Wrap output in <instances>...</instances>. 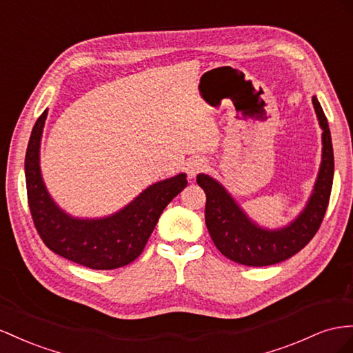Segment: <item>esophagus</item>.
Instances as JSON below:
<instances>
[{
    "instance_id": "1",
    "label": "esophagus",
    "mask_w": 353,
    "mask_h": 353,
    "mask_svg": "<svg viewBox=\"0 0 353 353\" xmlns=\"http://www.w3.org/2000/svg\"><path fill=\"white\" fill-rule=\"evenodd\" d=\"M206 165H205V161L202 160V159H194V160H192L188 163V166H187V174H188V176L190 178H194L200 170H203V168H205Z\"/></svg>"
}]
</instances>
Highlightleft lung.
Segmentation results:
<instances>
[{
	"instance_id": "obj_1",
	"label": "left lung",
	"mask_w": 353,
	"mask_h": 353,
	"mask_svg": "<svg viewBox=\"0 0 353 353\" xmlns=\"http://www.w3.org/2000/svg\"><path fill=\"white\" fill-rule=\"evenodd\" d=\"M319 125L322 128V163L315 190L301 215L282 230L269 232L256 227L234 203L223 185L208 175H197V184L205 190V221L215 246L234 263L251 268H263L288 260L306 246L316 234L328 208L334 153L325 114L318 99L312 98Z\"/></svg>"
}]
</instances>
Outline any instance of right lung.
I'll return each mask as SVG.
<instances>
[{"instance_id":"1","label":"right lung","mask_w":353,"mask_h":353,"mask_svg":"<svg viewBox=\"0 0 353 353\" xmlns=\"http://www.w3.org/2000/svg\"><path fill=\"white\" fill-rule=\"evenodd\" d=\"M47 111L37 119L25 156L28 205L46 246L94 270L123 268L144 251L160 214L187 187L185 174L160 181L120 212L102 220H75L53 203L40 174V139Z\"/></svg>"}]
</instances>
